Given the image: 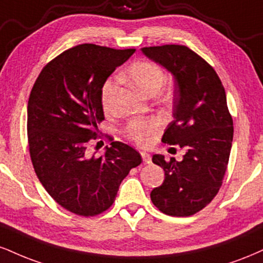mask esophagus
<instances>
[{
  "label": "esophagus",
  "instance_id": "34e87169",
  "mask_svg": "<svg viewBox=\"0 0 263 263\" xmlns=\"http://www.w3.org/2000/svg\"><path fill=\"white\" fill-rule=\"evenodd\" d=\"M141 156H142V159H143L144 164H151L152 163V157L149 156V154L145 153V152H142Z\"/></svg>",
  "mask_w": 263,
  "mask_h": 263
}]
</instances>
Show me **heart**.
Instances as JSON below:
<instances>
[{"label":"heart","mask_w":263,"mask_h":263,"mask_svg":"<svg viewBox=\"0 0 263 263\" xmlns=\"http://www.w3.org/2000/svg\"><path fill=\"white\" fill-rule=\"evenodd\" d=\"M123 80L134 84L142 94L147 97H153L163 88L166 82V73L157 63L149 61L135 62L128 67L123 74ZM112 93V85L107 83L104 88L103 104L104 107H109V97ZM158 125L152 120L135 119L127 123L125 128V135L129 140L138 144L149 143L151 138L156 134Z\"/></svg>","instance_id":"obj_1"}]
</instances>
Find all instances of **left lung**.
<instances>
[{
    "mask_svg": "<svg viewBox=\"0 0 263 263\" xmlns=\"http://www.w3.org/2000/svg\"><path fill=\"white\" fill-rule=\"evenodd\" d=\"M142 52L175 78L174 120L162 142L186 149L181 162L152 158L165 179L151 200L167 216H192L216 197L227 172L234 127L226 90L214 68L187 46H148Z\"/></svg>",
    "mask_w": 263,
    "mask_h": 263,
    "instance_id": "1",
    "label": "left lung"
}]
</instances>
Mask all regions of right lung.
<instances>
[{
    "instance_id": "obj_1",
    "label": "right lung",
    "mask_w": 263,
    "mask_h": 263,
    "mask_svg": "<svg viewBox=\"0 0 263 263\" xmlns=\"http://www.w3.org/2000/svg\"><path fill=\"white\" fill-rule=\"evenodd\" d=\"M135 51L77 45L47 63L30 91L27 131L34 170L47 194L77 216L109 210L120 183L142 163L121 142H111L100 157L87 151L104 120L103 85Z\"/></svg>"
}]
</instances>
